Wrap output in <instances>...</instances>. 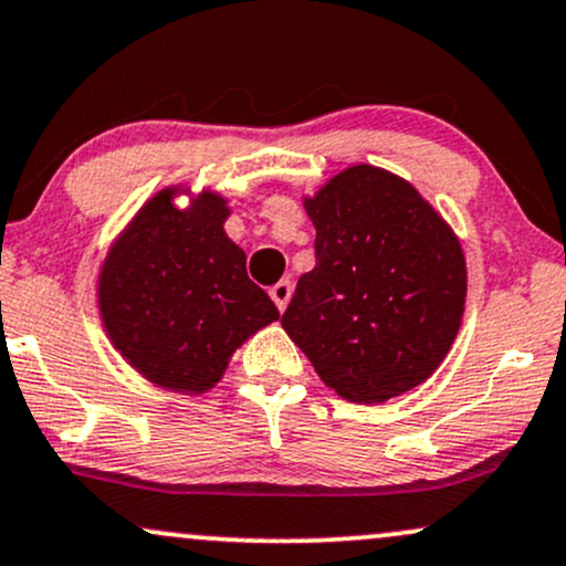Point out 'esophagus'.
Listing matches in <instances>:
<instances>
[{
    "label": "esophagus",
    "mask_w": 566,
    "mask_h": 566,
    "mask_svg": "<svg viewBox=\"0 0 566 566\" xmlns=\"http://www.w3.org/2000/svg\"><path fill=\"white\" fill-rule=\"evenodd\" d=\"M270 296H272V302H275V307L277 310H285L289 307V298H291V281H281V283H275L270 289Z\"/></svg>",
    "instance_id": "obj_1"
}]
</instances>
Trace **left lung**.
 I'll list each match as a JSON object with an SVG mask.
<instances>
[{
	"label": "left lung",
	"mask_w": 566,
	"mask_h": 566,
	"mask_svg": "<svg viewBox=\"0 0 566 566\" xmlns=\"http://www.w3.org/2000/svg\"><path fill=\"white\" fill-rule=\"evenodd\" d=\"M304 209L315 270L298 277L285 334L349 402H387L427 381L467 304L455 232L413 185L370 164L338 171Z\"/></svg>",
	"instance_id": "left-lung-1"
}]
</instances>
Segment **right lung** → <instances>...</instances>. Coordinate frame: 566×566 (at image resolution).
Here are the masks:
<instances>
[{
    "label": "right lung",
    "mask_w": 566,
    "mask_h": 566,
    "mask_svg": "<svg viewBox=\"0 0 566 566\" xmlns=\"http://www.w3.org/2000/svg\"><path fill=\"white\" fill-rule=\"evenodd\" d=\"M179 192H156L116 238L99 270L97 304L105 334L137 374L201 395L222 378L232 352L281 312L222 228L228 201L203 190L177 209Z\"/></svg>",
    "instance_id": "add662e5"
}]
</instances>
